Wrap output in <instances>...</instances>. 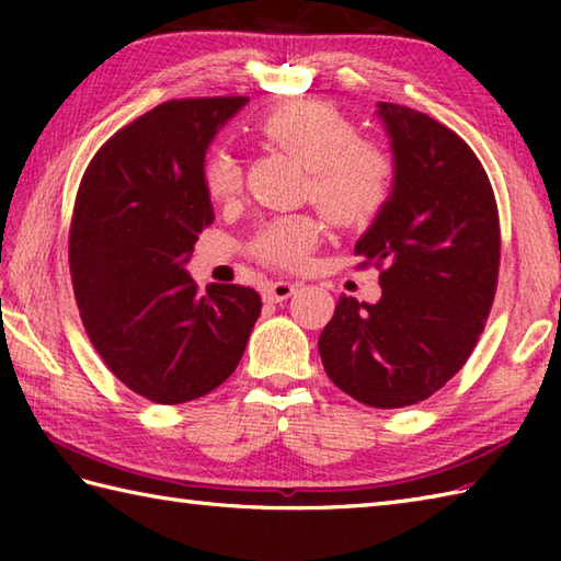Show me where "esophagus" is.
<instances>
[{
  "instance_id": "obj_1",
  "label": "esophagus",
  "mask_w": 561,
  "mask_h": 561,
  "mask_svg": "<svg viewBox=\"0 0 561 561\" xmlns=\"http://www.w3.org/2000/svg\"><path fill=\"white\" fill-rule=\"evenodd\" d=\"M294 291H296L294 282H270L265 287V299L272 304H282L287 301Z\"/></svg>"
}]
</instances>
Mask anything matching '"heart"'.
<instances>
[{
	"label": "heart",
	"mask_w": 561,
	"mask_h": 561,
	"mask_svg": "<svg viewBox=\"0 0 561 561\" xmlns=\"http://www.w3.org/2000/svg\"><path fill=\"white\" fill-rule=\"evenodd\" d=\"M260 129L274 147L306 165V193L335 226H366L386 207L396 161L383 147L362 141L359 129L335 108L311 101L284 103ZM202 183L214 202H229L243 185L241 163L229 151H214L202 169ZM318 233L320 226L308 214L270 219L257 226L250 253L274 267H299Z\"/></svg>",
	"instance_id": "b5f03b06"
}]
</instances>
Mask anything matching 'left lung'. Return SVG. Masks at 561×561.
I'll list each match as a JSON object with an SVG mask.
<instances>
[{"mask_svg":"<svg viewBox=\"0 0 561 561\" xmlns=\"http://www.w3.org/2000/svg\"><path fill=\"white\" fill-rule=\"evenodd\" d=\"M396 181L354 253L380 270L378 304L340 296L320 332L325 374L368 408H408L456 376L494 301V190L465 141L420 111L378 103Z\"/></svg>","mask_w":561,"mask_h":561,"instance_id":"obj_1","label":"left lung"}]
</instances>
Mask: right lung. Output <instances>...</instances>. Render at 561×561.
Instances as JSON below:
<instances>
[{"label":"right lung","mask_w":561,"mask_h":561,"mask_svg":"<svg viewBox=\"0 0 561 561\" xmlns=\"http://www.w3.org/2000/svg\"><path fill=\"white\" fill-rule=\"evenodd\" d=\"M245 96L165 101L105 141L81 178L69 272L89 340L117 380L159 404L229 378L260 316L241 284H197L185 265L214 221L202 183L217 129Z\"/></svg>","instance_id":"right-lung-1"}]
</instances>
